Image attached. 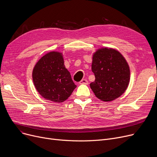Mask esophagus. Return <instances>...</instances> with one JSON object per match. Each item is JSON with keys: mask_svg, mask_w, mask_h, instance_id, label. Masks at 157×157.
<instances>
[{"mask_svg": "<svg viewBox=\"0 0 157 157\" xmlns=\"http://www.w3.org/2000/svg\"><path fill=\"white\" fill-rule=\"evenodd\" d=\"M79 84H81V85H88V81L86 79H83L81 80V81L79 82Z\"/></svg>", "mask_w": 157, "mask_h": 157, "instance_id": "34e87169", "label": "esophagus"}]
</instances>
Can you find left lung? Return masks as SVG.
<instances>
[{"label":"left lung","mask_w":157,"mask_h":157,"mask_svg":"<svg viewBox=\"0 0 157 157\" xmlns=\"http://www.w3.org/2000/svg\"><path fill=\"white\" fill-rule=\"evenodd\" d=\"M92 71L95 79L90 84L95 96L109 102L125 92L130 81V69L125 58L111 48H102L94 54Z\"/></svg>","instance_id":"obj_1"}]
</instances>
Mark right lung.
<instances>
[{
    "label": "right lung",
    "instance_id": "right-lung-1",
    "mask_svg": "<svg viewBox=\"0 0 157 157\" xmlns=\"http://www.w3.org/2000/svg\"><path fill=\"white\" fill-rule=\"evenodd\" d=\"M32 78L40 95L55 102L67 100L76 88L59 52H49L41 58L33 70Z\"/></svg>",
    "mask_w": 157,
    "mask_h": 157
}]
</instances>
